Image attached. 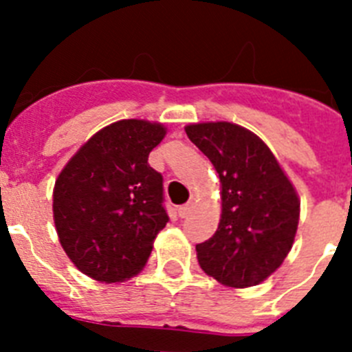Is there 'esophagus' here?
<instances>
[{"mask_svg": "<svg viewBox=\"0 0 352 352\" xmlns=\"http://www.w3.org/2000/svg\"><path fill=\"white\" fill-rule=\"evenodd\" d=\"M190 213H192V204H183V206L178 208V217H182V219L188 217Z\"/></svg>", "mask_w": 352, "mask_h": 352, "instance_id": "esophagus-1", "label": "esophagus"}]
</instances>
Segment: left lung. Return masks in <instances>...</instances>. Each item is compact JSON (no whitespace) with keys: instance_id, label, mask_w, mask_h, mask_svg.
Masks as SVG:
<instances>
[{"instance_id":"obj_1","label":"left lung","mask_w":352,"mask_h":352,"mask_svg":"<svg viewBox=\"0 0 352 352\" xmlns=\"http://www.w3.org/2000/svg\"><path fill=\"white\" fill-rule=\"evenodd\" d=\"M185 132L220 178L219 229L199 243L197 261L222 285L264 282L291 252L300 197L272 149L256 133L229 121L192 123Z\"/></svg>"}]
</instances>
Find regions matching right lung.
I'll use <instances>...</instances> for the list:
<instances>
[{"instance_id":"obj_1","label":"right lung","mask_w":352,"mask_h":352,"mask_svg":"<svg viewBox=\"0 0 352 352\" xmlns=\"http://www.w3.org/2000/svg\"><path fill=\"white\" fill-rule=\"evenodd\" d=\"M166 133L153 121L111 123L77 149L56 179V232L68 259L93 280L114 284L138 275L169 220L162 174L148 164Z\"/></svg>"}]
</instances>
